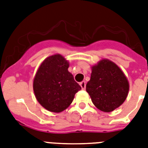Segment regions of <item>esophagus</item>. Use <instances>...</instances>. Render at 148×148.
<instances>
[{
    "label": "esophagus",
    "mask_w": 148,
    "mask_h": 148,
    "mask_svg": "<svg viewBox=\"0 0 148 148\" xmlns=\"http://www.w3.org/2000/svg\"><path fill=\"white\" fill-rule=\"evenodd\" d=\"M80 85H81V88H82L83 90H84L86 88V82L85 81H82V82H81V83H80Z\"/></svg>",
    "instance_id": "obj_1"
}]
</instances>
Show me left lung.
Here are the masks:
<instances>
[{
	"instance_id": "obj_1",
	"label": "left lung",
	"mask_w": 148,
	"mask_h": 148,
	"mask_svg": "<svg viewBox=\"0 0 148 148\" xmlns=\"http://www.w3.org/2000/svg\"><path fill=\"white\" fill-rule=\"evenodd\" d=\"M86 90L96 108L103 112H110L124 103L129 84L117 65L104 59L92 67Z\"/></svg>"
}]
</instances>
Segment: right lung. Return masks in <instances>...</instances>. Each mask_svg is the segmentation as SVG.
Wrapping results in <instances>:
<instances>
[{"label":"right lung","mask_w":148,"mask_h":148,"mask_svg":"<svg viewBox=\"0 0 148 148\" xmlns=\"http://www.w3.org/2000/svg\"><path fill=\"white\" fill-rule=\"evenodd\" d=\"M69 63L60 54L46 58L38 68L33 88L38 101L47 110L59 113L68 108L81 86L68 71Z\"/></svg>","instance_id":"right-lung-1"}]
</instances>
